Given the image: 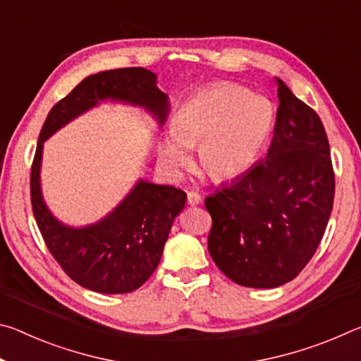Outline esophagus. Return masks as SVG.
Masks as SVG:
<instances>
[{"mask_svg": "<svg viewBox=\"0 0 361 361\" xmlns=\"http://www.w3.org/2000/svg\"><path fill=\"white\" fill-rule=\"evenodd\" d=\"M202 202V195H200L197 191H189L188 192V204L189 205H199Z\"/></svg>", "mask_w": 361, "mask_h": 361, "instance_id": "1", "label": "esophagus"}]
</instances>
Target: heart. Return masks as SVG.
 <instances>
[{"instance_id":"1","label":"heart","mask_w":361,"mask_h":361,"mask_svg":"<svg viewBox=\"0 0 361 361\" xmlns=\"http://www.w3.org/2000/svg\"><path fill=\"white\" fill-rule=\"evenodd\" d=\"M272 103L234 84L199 90L176 109L161 146L162 161L175 170L191 162L197 148L200 169L215 181L234 180L258 161L274 129Z\"/></svg>"}]
</instances>
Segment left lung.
Masks as SVG:
<instances>
[{
  "label": "left lung",
  "mask_w": 361,
  "mask_h": 361,
  "mask_svg": "<svg viewBox=\"0 0 361 361\" xmlns=\"http://www.w3.org/2000/svg\"><path fill=\"white\" fill-rule=\"evenodd\" d=\"M277 85L266 159L205 199L212 259L248 288H276L302 271L320 245L334 200L325 127L282 79Z\"/></svg>",
  "instance_id": "8db88e82"
}]
</instances>
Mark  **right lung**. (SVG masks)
Wrapping results in <instances>:
<instances>
[{
  "label": "right lung",
  "mask_w": 361,
  "mask_h": 361,
  "mask_svg": "<svg viewBox=\"0 0 361 361\" xmlns=\"http://www.w3.org/2000/svg\"><path fill=\"white\" fill-rule=\"evenodd\" d=\"M156 82L154 73L140 66L87 76L49 111L36 146L30 192L42 239L66 276L103 295L130 293L151 277L161 261L173 219L186 204V194L175 186L138 180L105 218L84 228H71L60 223L42 199V145L70 121L105 100L142 106L162 126L170 105L169 97Z\"/></svg>",
  "instance_id": "add662e5"
}]
</instances>
